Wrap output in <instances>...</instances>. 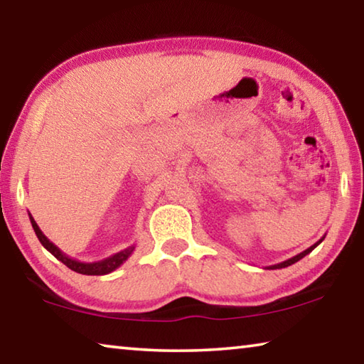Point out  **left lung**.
Returning a JSON list of instances; mask_svg holds the SVG:
<instances>
[{
  "label": "left lung",
  "instance_id": "left-lung-1",
  "mask_svg": "<svg viewBox=\"0 0 364 364\" xmlns=\"http://www.w3.org/2000/svg\"><path fill=\"white\" fill-rule=\"evenodd\" d=\"M324 241V236L319 239L318 242H315L311 245V247H308L306 250H304V252H300L299 255H295V257H292V258H289V260H284V262H281V263H276V264H269V267H264V269H281V268H286V267H291V264H294L295 262H299V260H301V258H304L305 255H308L310 254V252L315 249V247H318L319 244H321Z\"/></svg>",
  "mask_w": 364,
  "mask_h": 364
}]
</instances>
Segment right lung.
Segmentation results:
<instances>
[{
	"instance_id": "add662e5",
	"label": "right lung",
	"mask_w": 364,
	"mask_h": 364,
	"mask_svg": "<svg viewBox=\"0 0 364 364\" xmlns=\"http://www.w3.org/2000/svg\"><path fill=\"white\" fill-rule=\"evenodd\" d=\"M28 217H30V223H32V226H33V231L36 234V237L40 239L43 247H45L48 252H51V254L56 257L59 262H63L67 268L77 271V273H80V274L101 276V274L112 273V271L119 268L123 262L128 260V257H130L133 254V250H134V245H130L128 249H123L120 252H117V254L104 258V260H100V262H93V263L80 262V260H75V258L65 255L64 252L58 247V245H54L51 241H49V239L40 230V226L36 225V221L33 220L32 215L28 213Z\"/></svg>"
}]
</instances>
